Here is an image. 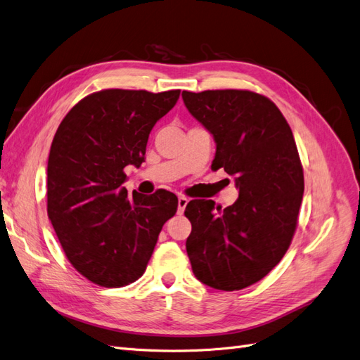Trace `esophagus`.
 <instances>
[{
    "label": "esophagus",
    "instance_id": "obj_1",
    "mask_svg": "<svg viewBox=\"0 0 360 360\" xmlns=\"http://www.w3.org/2000/svg\"><path fill=\"white\" fill-rule=\"evenodd\" d=\"M189 200L186 197H183V195H180L179 197V213H183L184 209H186Z\"/></svg>",
    "mask_w": 360,
    "mask_h": 360
}]
</instances>
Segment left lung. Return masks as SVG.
<instances>
[{
  "instance_id": "obj_1",
  "label": "left lung",
  "mask_w": 360,
  "mask_h": 360,
  "mask_svg": "<svg viewBox=\"0 0 360 360\" xmlns=\"http://www.w3.org/2000/svg\"><path fill=\"white\" fill-rule=\"evenodd\" d=\"M189 112L213 135L212 168L236 176L237 201L221 210L192 200L184 214L193 275L216 290L263 279L291 245L304 181L291 129L278 106L249 90L183 91Z\"/></svg>"
}]
</instances>
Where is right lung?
<instances>
[{
	"instance_id": "obj_1",
	"label": "right lung",
	"mask_w": 360,
	"mask_h": 360,
	"mask_svg": "<svg viewBox=\"0 0 360 360\" xmlns=\"http://www.w3.org/2000/svg\"><path fill=\"white\" fill-rule=\"evenodd\" d=\"M180 90L110 89L76 103L60 123L48 159V216L76 271L106 288L143 276L179 200L123 188L127 165L144 162L151 129Z\"/></svg>"
}]
</instances>
